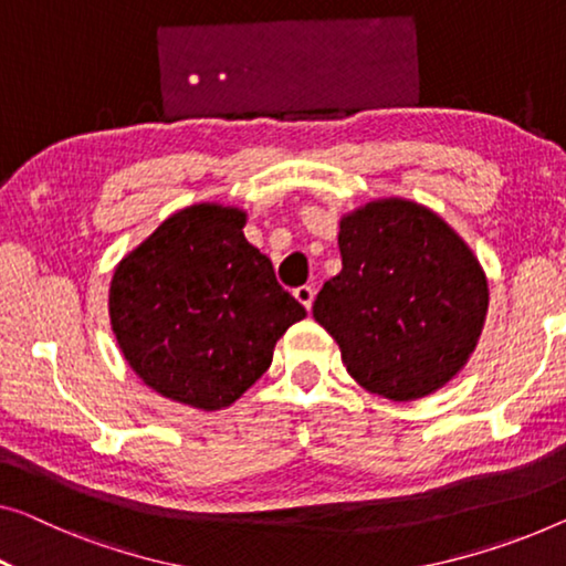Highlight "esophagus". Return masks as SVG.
Returning <instances> with one entry per match:
<instances>
[{
    "mask_svg": "<svg viewBox=\"0 0 566 566\" xmlns=\"http://www.w3.org/2000/svg\"><path fill=\"white\" fill-rule=\"evenodd\" d=\"M294 297H297V302L302 307H305L307 312L312 310V302H315V290H312V286H297V290H294Z\"/></svg>",
    "mask_w": 566,
    "mask_h": 566,
    "instance_id": "esophagus-1",
    "label": "esophagus"
}]
</instances>
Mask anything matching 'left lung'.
Returning <instances> with one entry per match:
<instances>
[{"label": "left lung", "instance_id": "8db88e82", "mask_svg": "<svg viewBox=\"0 0 566 566\" xmlns=\"http://www.w3.org/2000/svg\"><path fill=\"white\" fill-rule=\"evenodd\" d=\"M343 272L312 315L370 394L411 401L465 366L488 312V282L468 243L409 200H378L340 221Z\"/></svg>", "mask_w": 566, "mask_h": 566}]
</instances>
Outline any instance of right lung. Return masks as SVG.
<instances>
[{"label":"right lung","mask_w":566,"mask_h":566,"mask_svg":"<svg viewBox=\"0 0 566 566\" xmlns=\"http://www.w3.org/2000/svg\"><path fill=\"white\" fill-rule=\"evenodd\" d=\"M239 208L202 202L167 218L116 266L108 315L124 358L167 399L216 411L272 364L307 315L243 239Z\"/></svg>","instance_id":"obj_1"}]
</instances>
